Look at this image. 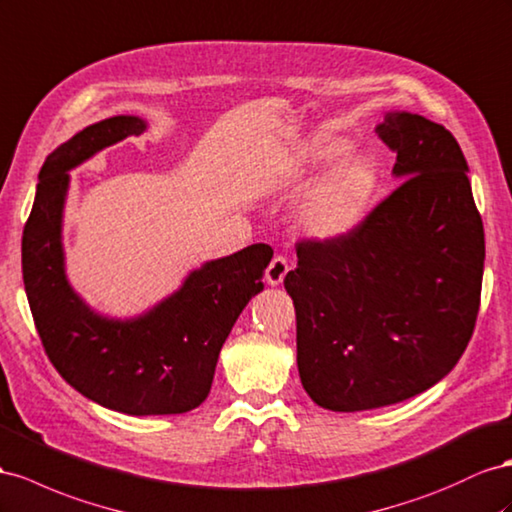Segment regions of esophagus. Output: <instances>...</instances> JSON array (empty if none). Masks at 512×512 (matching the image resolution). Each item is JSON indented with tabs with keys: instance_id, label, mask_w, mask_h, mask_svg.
<instances>
[{
	"instance_id": "1",
	"label": "esophagus",
	"mask_w": 512,
	"mask_h": 512,
	"mask_svg": "<svg viewBox=\"0 0 512 512\" xmlns=\"http://www.w3.org/2000/svg\"><path fill=\"white\" fill-rule=\"evenodd\" d=\"M286 273H288V262H286V258H284V256H275V258L269 262V267H267V271H265V280H267V284H271V286H280V284L284 282V278H286Z\"/></svg>"
}]
</instances>
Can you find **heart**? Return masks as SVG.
Wrapping results in <instances>:
<instances>
[{
  "label": "heart",
  "mask_w": 512,
  "mask_h": 512,
  "mask_svg": "<svg viewBox=\"0 0 512 512\" xmlns=\"http://www.w3.org/2000/svg\"><path fill=\"white\" fill-rule=\"evenodd\" d=\"M340 135H316L299 155L301 172L329 168L316 178L297 204V228L316 241L347 237L364 222L381 183L379 161L368 153H349Z\"/></svg>",
  "instance_id": "heart-1"
}]
</instances>
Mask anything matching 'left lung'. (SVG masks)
Wrapping results in <instances>:
<instances>
[{"label":"left lung","instance_id":"left-lung-1","mask_svg":"<svg viewBox=\"0 0 512 512\" xmlns=\"http://www.w3.org/2000/svg\"><path fill=\"white\" fill-rule=\"evenodd\" d=\"M375 131L403 183L347 237L299 243L284 280L301 385L331 411L433 388L459 362L480 306L485 230L461 146L411 112H385Z\"/></svg>","mask_w":512,"mask_h":512}]
</instances>
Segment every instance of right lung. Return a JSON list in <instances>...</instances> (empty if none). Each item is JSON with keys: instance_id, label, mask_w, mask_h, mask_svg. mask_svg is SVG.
<instances>
[{"instance_id": "obj_1", "label": "right lung", "mask_w": 512, "mask_h": 512, "mask_svg": "<svg viewBox=\"0 0 512 512\" xmlns=\"http://www.w3.org/2000/svg\"><path fill=\"white\" fill-rule=\"evenodd\" d=\"M140 116H112L60 144L38 174L21 243L27 301L43 347L66 383L127 416H170L202 405L217 357L239 314L258 295L273 258L265 243L206 260L146 312L114 319L92 310L68 282L62 243L71 170L129 135Z\"/></svg>"}]
</instances>
